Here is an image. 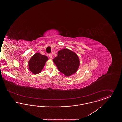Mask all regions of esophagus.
Instances as JSON below:
<instances>
[{
	"instance_id": "1",
	"label": "esophagus",
	"mask_w": 122,
	"mask_h": 122,
	"mask_svg": "<svg viewBox=\"0 0 122 122\" xmlns=\"http://www.w3.org/2000/svg\"><path fill=\"white\" fill-rule=\"evenodd\" d=\"M49 57H50V58L51 59H52V54H49Z\"/></svg>"
}]
</instances>
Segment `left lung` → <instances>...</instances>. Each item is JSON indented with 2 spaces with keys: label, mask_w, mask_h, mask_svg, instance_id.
Returning <instances> with one entry per match:
<instances>
[{
  "label": "left lung",
  "mask_w": 122,
  "mask_h": 122,
  "mask_svg": "<svg viewBox=\"0 0 122 122\" xmlns=\"http://www.w3.org/2000/svg\"><path fill=\"white\" fill-rule=\"evenodd\" d=\"M53 61L58 70L66 76L76 73L80 65L77 54L68 48L59 51L58 56L53 59Z\"/></svg>",
  "instance_id": "obj_1"
}]
</instances>
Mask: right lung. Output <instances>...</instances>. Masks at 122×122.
Listing matches in <instances>:
<instances>
[{
	"label": "right lung",
	"instance_id": "right-lung-1",
	"mask_svg": "<svg viewBox=\"0 0 122 122\" xmlns=\"http://www.w3.org/2000/svg\"><path fill=\"white\" fill-rule=\"evenodd\" d=\"M48 57L39 52H36L30 59L28 62L29 69L33 74L40 73L43 70Z\"/></svg>",
	"mask_w": 122,
	"mask_h": 122
}]
</instances>
